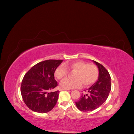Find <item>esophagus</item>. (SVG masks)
I'll use <instances>...</instances> for the list:
<instances>
[{
	"label": "esophagus",
	"mask_w": 134,
	"mask_h": 134,
	"mask_svg": "<svg viewBox=\"0 0 134 134\" xmlns=\"http://www.w3.org/2000/svg\"><path fill=\"white\" fill-rule=\"evenodd\" d=\"M69 89H65V88H62L60 89V91H68Z\"/></svg>",
	"instance_id": "obj_1"
}]
</instances>
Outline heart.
Returning <instances> with one entry per match:
<instances>
[{"instance_id": "b5f03b06", "label": "heart", "mask_w": 134, "mask_h": 134, "mask_svg": "<svg viewBox=\"0 0 134 134\" xmlns=\"http://www.w3.org/2000/svg\"><path fill=\"white\" fill-rule=\"evenodd\" d=\"M69 69L70 70H75L74 78L71 79H64L60 85L65 89L76 88L80 87L83 83L84 86H88L94 83L99 75L97 67L93 64H90L82 61H76L71 63H65L59 66L55 71V76L59 80H63L67 76Z\"/></svg>"}]
</instances>
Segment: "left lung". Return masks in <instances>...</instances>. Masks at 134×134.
Here are the masks:
<instances>
[{"instance_id":"8db88e82","label":"left lung","mask_w":134,"mask_h":134,"mask_svg":"<svg viewBox=\"0 0 134 134\" xmlns=\"http://www.w3.org/2000/svg\"><path fill=\"white\" fill-rule=\"evenodd\" d=\"M99 69L97 82L87 90L75 102L76 106L83 112L92 111L98 108L107 99L111 90V76L108 70L102 64L93 61Z\"/></svg>"}]
</instances>
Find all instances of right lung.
<instances>
[{"mask_svg":"<svg viewBox=\"0 0 134 134\" xmlns=\"http://www.w3.org/2000/svg\"><path fill=\"white\" fill-rule=\"evenodd\" d=\"M63 60H47L32 66L24 76L21 93L26 106L32 111L47 113L57 102L59 91L51 92L58 86L55 71Z\"/></svg>","mask_w":134,"mask_h":134,"instance_id":"right-lung-1","label":"right lung"}]
</instances>
